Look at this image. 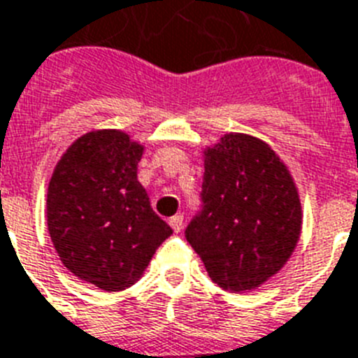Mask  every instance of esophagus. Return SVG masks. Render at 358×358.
<instances>
[{
	"mask_svg": "<svg viewBox=\"0 0 358 358\" xmlns=\"http://www.w3.org/2000/svg\"><path fill=\"white\" fill-rule=\"evenodd\" d=\"M169 225L173 227L174 233H180L184 229V215H174L169 218Z\"/></svg>",
	"mask_w": 358,
	"mask_h": 358,
	"instance_id": "esophagus-1",
	"label": "esophagus"
}]
</instances>
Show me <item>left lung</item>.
I'll use <instances>...</instances> for the list:
<instances>
[{"label": "left lung", "instance_id": "obj_1", "mask_svg": "<svg viewBox=\"0 0 358 358\" xmlns=\"http://www.w3.org/2000/svg\"><path fill=\"white\" fill-rule=\"evenodd\" d=\"M203 156L202 211L185 238L222 289H257L280 271L300 238L293 176L271 147L249 134H224Z\"/></svg>", "mask_w": 358, "mask_h": 358}]
</instances>
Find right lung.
Instances as JSON below:
<instances>
[{"label":"right lung","mask_w":358,"mask_h":358,"mask_svg":"<svg viewBox=\"0 0 358 358\" xmlns=\"http://www.w3.org/2000/svg\"><path fill=\"white\" fill-rule=\"evenodd\" d=\"M143 145L127 133L83 134L54 167L47 225L63 266L103 291H122L143 275L173 229L152 211L138 182Z\"/></svg>","instance_id":"1"}]
</instances>
